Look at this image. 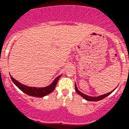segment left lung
<instances>
[{"label":"left lung","instance_id":"obj_1","mask_svg":"<svg viewBox=\"0 0 129 129\" xmlns=\"http://www.w3.org/2000/svg\"><path fill=\"white\" fill-rule=\"evenodd\" d=\"M75 89H76V92H77L79 95H80L82 97H83L85 100H86L87 101H90V102H97V101L102 100H103L104 98H105V97H107V96H108L109 94H111L112 93V92H113L114 90H115L116 89L112 90V91H111V92H109V93L105 94H103V95H100V96H88V95H86V94H85L82 93V92H80V91L78 89L76 83H75Z\"/></svg>","mask_w":129,"mask_h":129}]
</instances>
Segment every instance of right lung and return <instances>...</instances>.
Instances as JSON below:
<instances>
[{"label": "right lung", "instance_id": "1", "mask_svg": "<svg viewBox=\"0 0 129 129\" xmlns=\"http://www.w3.org/2000/svg\"><path fill=\"white\" fill-rule=\"evenodd\" d=\"M61 75L56 77L49 85L45 87H34L27 86V85L22 84L21 83H20L19 82L16 80L15 79L13 78V77H12L11 75H10V77H11V80L13 81L14 84L15 85L18 89H20L24 93L29 95V96H33V97L42 98V97H44V96H46V95L51 93L53 92L54 89H55V87H56L58 80L60 78Z\"/></svg>", "mask_w": 129, "mask_h": 129}]
</instances>
